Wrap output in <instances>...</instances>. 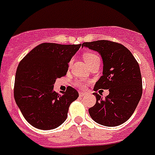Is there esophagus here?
Instances as JSON below:
<instances>
[{
  "mask_svg": "<svg viewBox=\"0 0 155 155\" xmlns=\"http://www.w3.org/2000/svg\"><path fill=\"white\" fill-rule=\"evenodd\" d=\"M86 94L85 92H80L79 93V95H80V97H83V96H84Z\"/></svg>",
  "mask_w": 155,
  "mask_h": 155,
  "instance_id": "34e87169",
  "label": "esophagus"
}]
</instances>
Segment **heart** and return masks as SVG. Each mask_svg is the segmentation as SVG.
I'll use <instances>...</instances> for the list:
<instances>
[{
  "instance_id": "b5f03b06",
  "label": "heart",
  "mask_w": 155,
  "mask_h": 155,
  "mask_svg": "<svg viewBox=\"0 0 155 155\" xmlns=\"http://www.w3.org/2000/svg\"><path fill=\"white\" fill-rule=\"evenodd\" d=\"M84 60H85L86 63L88 64L90 63L91 61H92L93 60H94L95 58H99L97 54L94 53H87L84 54ZM89 83V81L87 80H84V79H77V80H75L74 81V85L75 87H77L79 88H85L86 85Z\"/></svg>"
}]
</instances>
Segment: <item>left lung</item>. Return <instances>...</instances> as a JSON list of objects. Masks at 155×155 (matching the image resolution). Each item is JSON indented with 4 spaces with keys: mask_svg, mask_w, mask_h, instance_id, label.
Returning <instances> with one entry per match:
<instances>
[{
    "mask_svg": "<svg viewBox=\"0 0 155 155\" xmlns=\"http://www.w3.org/2000/svg\"><path fill=\"white\" fill-rule=\"evenodd\" d=\"M82 46L95 50L102 56L103 71L94 90H109L102 99L97 93L96 103L88 111L97 124L115 127L127 121L141 98L143 84L140 66L124 45L107 40L84 42Z\"/></svg>",
    "mask_w": 155,
    "mask_h": 155,
    "instance_id": "8db88e82",
    "label": "left lung"
}]
</instances>
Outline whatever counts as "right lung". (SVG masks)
Listing matches in <instances>:
<instances>
[{"label":"right lung","mask_w":155,"mask_h":155,"mask_svg":"<svg viewBox=\"0 0 155 155\" xmlns=\"http://www.w3.org/2000/svg\"><path fill=\"white\" fill-rule=\"evenodd\" d=\"M81 46L41 43L34 48L18 65L14 97L27 121L36 128L49 130L65 121L68 108L79 97L68 86L59 94L53 91L57 78L64 76L71 61Z\"/></svg>","instance_id":"obj_1"}]
</instances>
